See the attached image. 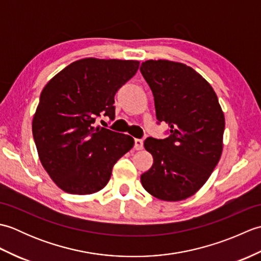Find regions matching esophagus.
<instances>
[{
	"label": "esophagus",
	"instance_id": "obj_1",
	"mask_svg": "<svg viewBox=\"0 0 261 261\" xmlns=\"http://www.w3.org/2000/svg\"><path fill=\"white\" fill-rule=\"evenodd\" d=\"M135 149L136 150H141V149H143V140L142 139L135 140Z\"/></svg>",
	"mask_w": 261,
	"mask_h": 261
}]
</instances>
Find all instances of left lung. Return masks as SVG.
I'll return each mask as SVG.
<instances>
[{"label": "left lung", "instance_id": "left-lung-1", "mask_svg": "<svg viewBox=\"0 0 261 261\" xmlns=\"http://www.w3.org/2000/svg\"><path fill=\"white\" fill-rule=\"evenodd\" d=\"M140 70L152 91L157 120L170 127L166 139H146L153 164L141 184L163 201H181L206 182L219 163L224 113L210 83L190 66L151 59Z\"/></svg>", "mask_w": 261, "mask_h": 261}]
</instances>
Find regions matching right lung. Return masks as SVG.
<instances>
[{
  "mask_svg": "<svg viewBox=\"0 0 261 261\" xmlns=\"http://www.w3.org/2000/svg\"><path fill=\"white\" fill-rule=\"evenodd\" d=\"M138 60L84 58L47 83L32 119L38 156L60 190L88 195L105 187L113 166L134 138L94 127L97 116L114 119V95L139 68Z\"/></svg>",
  "mask_w": 261,
  "mask_h": 261,
  "instance_id": "right-lung-1",
  "label": "right lung"
}]
</instances>
